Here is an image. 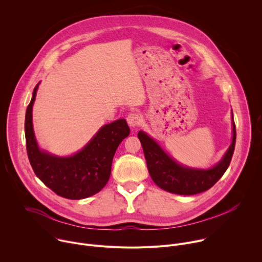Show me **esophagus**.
<instances>
[{"label":"esophagus","mask_w":262,"mask_h":262,"mask_svg":"<svg viewBox=\"0 0 262 262\" xmlns=\"http://www.w3.org/2000/svg\"><path fill=\"white\" fill-rule=\"evenodd\" d=\"M126 120H127V123L129 126L135 127L141 123V116L137 113H130V114H128Z\"/></svg>","instance_id":"obj_1"}]
</instances>
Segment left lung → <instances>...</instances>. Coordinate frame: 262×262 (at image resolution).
Listing matches in <instances>:
<instances>
[{"mask_svg":"<svg viewBox=\"0 0 262 262\" xmlns=\"http://www.w3.org/2000/svg\"><path fill=\"white\" fill-rule=\"evenodd\" d=\"M138 138L143 147L149 174L155 183L169 193L189 196L209 190L226 172L234 152L236 129L232 116V143L223 159L215 166L206 170L178 164L144 132H139Z\"/></svg>","mask_w":262,"mask_h":262,"instance_id":"1","label":"left lung"}]
</instances>
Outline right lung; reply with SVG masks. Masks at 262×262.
Here are the masks:
<instances>
[{
	"label": "right lung",
	"mask_w": 262,
	"mask_h": 262,
	"mask_svg": "<svg viewBox=\"0 0 262 262\" xmlns=\"http://www.w3.org/2000/svg\"><path fill=\"white\" fill-rule=\"evenodd\" d=\"M38 84L34 88L25 120L26 146L34 173L57 195L71 200L88 198L106 184L114 155L119 144L129 135L125 119L103 125L91 141L76 155L56 157L39 149L36 142L32 108Z\"/></svg>",
	"instance_id": "right-lung-1"
}]
</instances>
